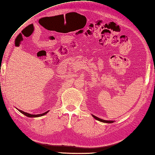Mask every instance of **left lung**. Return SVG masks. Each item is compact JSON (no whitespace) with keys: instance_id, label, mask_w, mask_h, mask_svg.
Returning <instances> with one entry per match:
<instances>
[{"instance_id":"left-lung-1","label":"left lung","mask_w":155,"mask_h":155,"mask_svg":"<svg viewBox=\"0 0 155 155\" xmlns=\"http://www.w3.org/2000/svg\"><path fill=\"white\" fill-rule=\"evenodd\" d=\"M92 115V117L94 118V119H95L97 120H99V121L100 122H102V123H112L113 122H114V120H104V119H100V118H98L97 117L94 116V115Z\"/></svg>"}]
</instances>
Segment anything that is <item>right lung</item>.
Masks as SVG:
<instances>
[{"instance_id":"1","label":"right lung","mask_w":155,"mask_h":155,"mask_svg":"<svg viewBox=\"0 0 155 155\" xmlns=\"http://www.w3.org/2000/svg\"><path fill=\"white\" fill-rule=\"evenodd\" d=\"M18 109V108H17ZM18 110L21 112V113H22L23 114H24V115H26V117H31V118H35V117H42V116H43V115H45V114H46L47 112H48L49 110H48V111H47V112H44V113H42V114H29V113H27V112H24V111H22V110H19V109H18Z\"/></svg>"}]
</instances>
